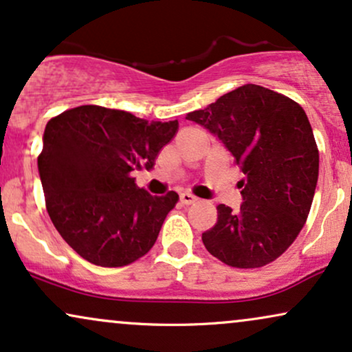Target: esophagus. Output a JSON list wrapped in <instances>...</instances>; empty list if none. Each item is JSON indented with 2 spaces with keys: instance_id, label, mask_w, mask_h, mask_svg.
Listing matches in <instances>:
<instances>
[{
  "instance_id": "1",
  "label": "esophagus",
  "mask_w": 352,
  "mask_h": 352,
  "mask_svg": "<svg viewBox=\"0 0 352 352\" xmlns=\"http://www.w3.org/2000/svg\"><path fill=\"white\" fill-rule=\"evenodd\" d=\"M179 199H181V202H183V204H192V202L197 201V197L191 192H181Z\"/></svg>"
}]
</instances>
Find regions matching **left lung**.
Listing matches in <instances>:
<instances>
[{"label":"left lung","mask_w":352,"mask_h":352,"mask_svg":"<svg viewBox=\"0 0 352 352\" xmlns=\"http://www.w3.org/2000/svg\"><path fill=\"white\" fill-rule=\"evenodd\" d=\"M186 118L217 135L245 176L241 209L217 206L216 226L202 234L206 249L235 268L274 262L303 229L318 183L320 153L305 110L245 84Z\"/></svg>","instance_id":"obj_1"}]
</instances>
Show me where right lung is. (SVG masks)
Wrapping results in <instances>:
<instances>
[{"label":"right lung","instance_id":"obj_1","mask_svg":"<svg viewBox=\"0 0 352 352\" xmlns=\"http://www.w3.org/2000/svg\"><path fill=\"white\" fill-rule=\"evenodd\" d=\"M177 120L146 122L123 110L82 105L51 118L37 156L54 227L87 262L125 267L146 255L179 196H151L135 169H151Z\"/></svg>","mask_w":352,"mask_h":352}]
</instances>
